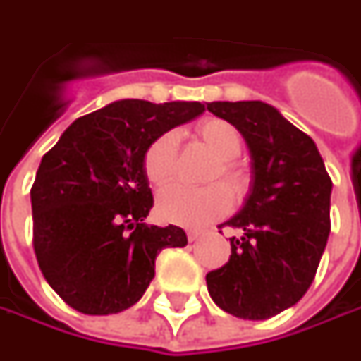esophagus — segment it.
<instances>
[{"label":"esophagus","instance_id":"esophagus-1","mask_svg":"<svg viewBox=\"0 0 361 361\" xmlns=\"http://www.w3.org/2000/svg\"><path fill=\"white\" fill-rule=\"evenodd\" d=\"M187 237H188V241H197V239H201L202 237V231H199V229L187 231Z\"/></svg>","mask_w":361,"mask_h":361}]
</instances>
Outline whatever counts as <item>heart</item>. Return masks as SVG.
Instances as JSON below:
<instances>
[{"label":"heart","mask_w":361,"mask_h":361,"mask_svg":"<svg viewBox=\"0 0 361 361\" xmlns=\"http://www.w3.org/2000/svg\"><path fill=\"white\" fill-rule=\"evenodd\" d=\"M197 134L204 145L215 154L216 166L211 171V180H223L222 185H207L201 188L173 185L164 188L159 195L157 211L160 219L185 225V227H201L219 216H223L231 207V197L235 201L245 199L251 188V173L237 160L243 148V136L231 122L223 118H207L197 126ZM176 152H178V136L169 130L159 134L146 146L142 157L146 180L152 187H164L174 178L176 173Z\"/></svg>","instance_id":"1"}]
</instances>
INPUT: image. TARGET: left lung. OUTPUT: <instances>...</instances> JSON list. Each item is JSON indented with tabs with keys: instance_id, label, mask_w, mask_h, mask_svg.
I'll use <instances>...</instances> for the list:
<instances>
[{
	"instance_id": "obj_1",
	"label": "left lung",
	"mask_w": 361,
	"mask_h": 361,
	"mask_svg": "<svg viewBox=\"0 0 361 361\" xmlns=\"http://www.w3.org/2000/svg\"><path fill=\"white\" fill-rule=\"evenodd\" d=\"M207 110L241 132L253 160L251 192L225 223L243 237L231 239L229 261L207 273V287L231 315L269 319L315 279L331 229V178L315 142L273 106L211 102Z\"/></svg>"
}]
</instances>
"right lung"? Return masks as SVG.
I'll return each instance as SVG.
<instances>
[{
  "instance_id": "obj_1",
  "label": "right lung",
  "mask_w": 361,
  "mask_h": 361,
  "mask_svg": "<svg viewBox=\"0 0 361 361\" xmlns=\"http://www.w3.org/2000/svg\"><path fill=\"white\" fill-rule=\"evenodd\" d=\"M199 102L120 100L72 122L39 162L32 187L34 251L49 287L76 312L128 310L180 227L146 225L154 199L142 157L159 134L199 116Z\"/></svg>"
}]
</instances>
